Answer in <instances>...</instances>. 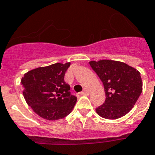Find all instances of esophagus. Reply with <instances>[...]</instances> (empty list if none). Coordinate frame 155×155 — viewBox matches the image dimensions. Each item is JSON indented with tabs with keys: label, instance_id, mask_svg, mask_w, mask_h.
<instances>
[{
	"label": "esophagus",
	"instance_id": "obj_1",
	"mask_svg": "<svg viewBox=\"0 0 155 155\" xmlns=\"http://www.w3.org/2000/svg\"><path fill=\"white\" fill-rule=\"evenodd\" d=\"M80 95H88L89 94V91H88L87 88H84V91L80 92Z\"/></svg>",
	"mask_w": 155,
	"mask_h": 155
}]
</instances>
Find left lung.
I'll return each instance as SVG.
<instances>
[{"label":"left lung","mask_w":155,"mask_h":155,"mask_svg":"<svg viewBox=\"0 0 155 155\" xmlns=\"http://www.w3.org/2000/svg\"><path fill=\"white\" fill-rule=\"evenodd\" d=\"M90 66L102 81L106 99L96 108L105 119H117L133 108L142 92L141 74L122 62L102 59L90 61Z\"/></svg>","instance_id":"left-lung-1"}]
</instances>
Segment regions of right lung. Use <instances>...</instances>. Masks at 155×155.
Here are the masks:
<instances>
[{
	"label": "right lung",
	"mask_w": 155,
	"mask_h": 155,
	"mask_svg": "<svg viewBox=\"0 0 155 155\" xmlns=\"http://www.w3.org/2000/svg\"><path fill=\"white\" fill-rule=\"evenodd\" d=\"M71 63L40 67L24 74L21 80L23 96L36 114L48 120L65 117L72 111L77 98L71 95L64 75Z\"/></svg>",
	"instance_id": "right-lung-1"
}]
</instances>
